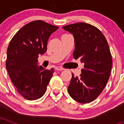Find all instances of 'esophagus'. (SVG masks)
Wrapping results in <instances>:
<instances>
[{"mask_svg": "<svg viewBox=\"0 0 124 124\" xmlns=\"http://www.w3.org/2000/svg\"><path fill=\"white\" fill-rule=\"evenodd\" d=\"M55 69L56 70H59V71H62V70H64V68L62 67H60V66H56V67L55 68Z\"/></svg>", "mask_w": 124, "mask_h": 124, "instance_id": "esophagus-1", "label": "esophagus"}]
</instances>
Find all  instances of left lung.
<instances>
[{
  "label": "left lung",
  "mask_w": 124,
  "mask_h": 124,
  "mask_svg": "<svg viewBox=\"0 0 124 124\" xmlns=\"http://www.w3.org/2000/svg\"><path fill=\"white\" fill-rule=\"evenodd\" d=\"M62 28L74 36V58L84 64L79 77L72 74L68 92L75 101L89 103L101 93L109 80L112 59L108 44L101 31L90 24L76 23Z\"/></svg>",
  "instance_id": "obj_1"
}]
</instances>
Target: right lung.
I'll use <instances>...</instances> for the list:
<instances>
[{"instance_id":"1","label":"right lung","mask_w":124,"mask_h":124,"mask_svg":"<svg viewBox=\"0 0 124 124\" xmlns=\"http://www.w3.org/2000/svg\"><path fill=\"white\" fill-rule=\"evenodd\" d=\"M58 27L35 20L16 33L7 49L6 68L20 95L28 100L39 99L46 92L54 69L38 66V58L47 50V42Z\"/></svg>"}]
</instances>
